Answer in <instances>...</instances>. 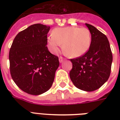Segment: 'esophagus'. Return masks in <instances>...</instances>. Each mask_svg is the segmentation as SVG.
Wrapping results in <instances>:
<instances>
[{"label": "esophagus", "mask_w": 120, "mask_h": 120, "mask_svg": "<svg viewBox=\"0 0 120 120\" xmlns=\"http://www.w3.org/2000/svg\"><path fill=\"white\" fill-rule=\"evenodd\" d=\"M64 60V58H63L62 56H60V57H59V62H60V63H62Z\"/></svg>", "instance_id": "34e87169"}]
</instances>
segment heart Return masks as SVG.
<instances>
[{
  "label": "heart",
  "mask_w": 120,
  "mask_h": 120,
  "mask_svg": "<svg viewBox=\"0 0 120 120\" xmlns=\"http://www.w3.org/2000/svg\"><path fill=\"white\" fill-rule=\"evenodd\" d=\"M91 41V32L88 29L75 26L55 28L47 40L48 48L51 52H58L63 44L62 49L64 52L72 58L85 54L88 50Z\"/></svg>",
  "instance_id": "1"
}]
</instances>
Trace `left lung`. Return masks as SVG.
I'll use <instances>...</instances> for the list:
<instances>
[{
    "label": "left lung",
    "mask_w": 120,
    "mask_h": 120,
    "mask_svg": "<svg viewBox=\"0 0 120 120\" xmlns=\"http://www.w3.org/2000/svg\"><path fill=\"white\" fill-rule=\"evenodd\" d=\"M91 32L89 50L82 56L70 59V77L74 85L86 91H95L108 80L113 56L106 36L94 26L85 23Z\"/></svg>",
    "instance_id": "left-lung-1"
}]
</instances>
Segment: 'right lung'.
I'll list each match as a JSON object with an SVG mask.
<instances>
[{
    "mask_svg": "<svg viewBox=\"0 0 120 120\" xmlns=\"http://www.w3.org/2000/svg\"><path fill=\"white\" fill-rule=\"evenodd\" d=\"M49 26L36 23L20 32L9 51L10 71L19 88L30 95L48 91L59 66L58 57L47 47Z\"/></svg>",
    "mask_w": 120,
    "mask_h": 120,
    "instance_id": "add662e5",
    "label": "right lung"
}]
</instances>
